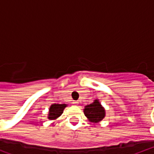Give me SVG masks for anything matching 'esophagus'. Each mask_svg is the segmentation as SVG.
I'll use <instances>...</instances> for the list:
<instances>
[{"label":"esophagus","mask_w":154,"mask_h":154,"mask_svg":"<svg viewBox=\"0 0 154 154\" xmlns=\"http://www.w3.org/2000/svg\"><path fill=\"white\" fill-rule=\"evenodd\" d=\"M73 104H74V105H78V101H73Z\"/></svg>","instance_id":"obj_1"}]
</instances>
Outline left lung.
<instances>
[{
	"instance_id": "obj_1",
	"label": "left lung",
	"mask_w": 154,
	"mask_h": 154,
	"mask_svg": "<svg viewBox=\"0 0 154 154\" xmlns=\"http://www.w3.org/2000/svg\"><path fill=\"white\" fill-rule=\"evenodd\" d=\"M84 113L88 119L94 123L101 122L105 115V109L97 100H95L90 105H86L84 109Z\"/></svg>"
}]
</instances>
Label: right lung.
I'll list each match as a JSON object with an SVG mask.
<instances>
[{
  "instance_id": "right-lung-1",
  "label": "right lung",
  "mask_w": 154,
  "mask_h": 154,
  "mask_svg": "<svg viewBox=\"0 0 154 154\" xmlns=\"http://www.w3.org/2000/svg\"><path fill=\"white\" fill-rule=\"evenodd\" d=\"M67 105L65 104H53L49 108V119L54 120L60 117L63 112V110Z\"/></svg>"
}]
</instances>
